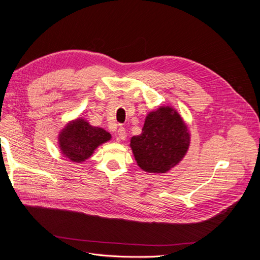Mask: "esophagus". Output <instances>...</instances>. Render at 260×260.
I'll return each instance as SVG.
<instances>
[{
  "label": "esophagus",
  "mask_w": 260,
  "mask_h": 260,
  "mask_svg": "<svg viewBox=\"0 0 260 260\" xmlns=\"http://www.w3.org/2000/svg\"><path fill=\"white\" fill-rule=\"evenodd\" d=\"M117 135H118V138H119L120 140H124L125 137H127V135H125V129L123 127H120L119 129H118Z\"/></svg>",
  "instance_id": "esophagus-1"
}]
</instances>
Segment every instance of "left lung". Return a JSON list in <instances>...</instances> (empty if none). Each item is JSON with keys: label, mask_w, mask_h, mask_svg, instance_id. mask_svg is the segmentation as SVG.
<instances>
[{"label": "left lung", "mask_w": 260, "mask_h": 260, "mask_svg": "<svg viewBox=\"0 0 260 260\" xmlns=\"http://www.w3.org/2000/svg\"><path fill=\"white\" fill-rule=\"evenodd\" d=\"M191 135L182 117L171 106L149 112L142 133L132 137L130 147L138 166L149 174H166L183 159Z\"/></svg>", "instance_id": "left-lung-1"}]
</instances>
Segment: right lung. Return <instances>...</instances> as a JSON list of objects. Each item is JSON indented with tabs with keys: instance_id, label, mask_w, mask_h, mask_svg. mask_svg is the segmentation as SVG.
<instances>
[{
	"instance_id": "1",
	"label": "right lung",
	"mask_w": 260,
	"mask_h": 260,
	"mask_svg": "<svg viewBox=\"0 0 260 260\" xmlns=\"http://www.w3.org/2000/svg\"><path fill=\"white\" fill-rule=\"evenodd\" d=\"M112 139L106 130L93 127L82 117L66 123L59 131L58 145L62 156L70 161H85L93 155L94 151Z\"/></svg>"
}]
</instances>
